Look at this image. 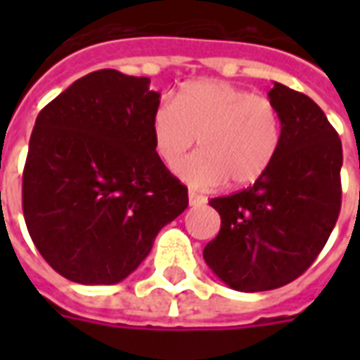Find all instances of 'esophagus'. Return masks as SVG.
I'll return each mask as SVG.
<instances>
[{"label":"esophagus","mask_w":360,"mask_h":360,"mask_svg":"<svg viewBox=\"0 0 360 360\" xmlns=\"http://www.w3.org/2000/svg\"><path fill=\"white\" fill-rule=\"evenodd\" d=\"M206 196L204 195H198V193H195V191H188V204L191 206H198V204H206Z\"/></svg>","instance_id":"obj_1"}]
</instances>
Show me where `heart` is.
<instances>
[{"mask_svg":"<svg viewBox=\"0 0 360 360\" xmlns=\"http://www.w3.org/2000/svg\"><path fill=\"white\" fill-rule=\"evenodd\" d=\"M152 141L158 158L173 165L193 148L195 156L175 167L191 187H247L274 164L283 141V121L266 96L226 81L204 79L185 84L173 102L152 113Z\"/></svg>","mask_w":360,"mask_h":360,"instance_id":"b5f03b06","label":"heart"}]
</instances>
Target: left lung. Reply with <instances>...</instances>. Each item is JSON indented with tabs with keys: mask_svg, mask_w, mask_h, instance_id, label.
<instances>
[{
	"mask_svg": "<svg viewBox=\"0 0 360 360\" xmlns=\"http://www.w3.org/2000/svg\"><path fill=\"white\" fill-rule=\"evenodd\" d=\"M268 98L283 121V141L252 187L212 198L221 218L204 260L235 291H270L309 270L341 208L343 150L335 129L309 96L274 82Z\"/></svg>",
	"mask_w": 360,
	"mask_h": 360,
	"instance_id": "8db88e82",
	"label": "left lung"
}]
</instances>
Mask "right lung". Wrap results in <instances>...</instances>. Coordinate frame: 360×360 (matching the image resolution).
<instances>
[{
  "label": "right lung",
  "instance_id": "right-lung-1",
  "mask_svg": "<svg viewBox=\"0 0 360 360\" xmlns=\"http://www.w3.org/2000/svg\"><path fill=\"white\" fill-rule=\"evenodd\" d=\"M148 84V77L94 71L36 117L22 214L44 260L71 281L125 279L188 206L187 187L154 150L160 94Z\"/></svg>",
  "mask_w": 360,
  "mask_h": 360
}]
</instances>
